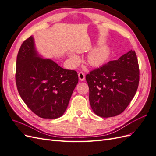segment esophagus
<instances>
[{
	"instance_id": "obj_1",
	"label": "esophagus",
	"mask_w": 156,
	"mask_h": 156,
	"mask_svg": "<svg viewBox=\"0 0 156 156\" xmlns=\"http://www.w3.org/2000/svg\"><path fill=\"white\" fill-rule=\"evenodd\" d=\"M78 76H79V79L80 81H83L85 79V75H84V73L83 72H82L79 73Z\"/></svg>"
}]
</instances>
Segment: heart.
<instances>
[{
  "instance_id": "b5f03b06",
  "label": "heart",
  "mask_w": 156,
  "mask_h": 156,
  "mask_svg": "<svg viewBox=\"0 0 156 156\" xmlns=\"http://www.w3.org/2000/svg\"><path fill=\"white\" fill-rule=\"evenodd\" d=\"M110 56V49L107 46H100L93 49L89 53L87 61L88 63L94 67H98L104 64ZM70 60L74 64H77L80 62V58L77 56L71 54Z\"/></svg>"
}]
</instances>
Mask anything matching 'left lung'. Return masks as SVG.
Wrapping results in <instances>:
<instances>
[{
  "instance_id": "8db88e82",
  "label": "left lung",
  "mask_w": 156,
  "mask_h": 156,
  "mask_svg": "<svg viewBox=\"0 0 156 156\" xmlns=\"http://www.w3.org/2000/svg\"><path fill=\"white\" fill-rule=\"evenodd\" d=\"M89 101L95 114L102 118L119 115L137 90L139 68L135 51L109 61L86 75Z\"/></svg>"
}]
</instances>
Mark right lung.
<instances>
[{"mask_svg":"<svg viewBox=\"0 0 156 156\" xmlns=\"http://www.w3.org/2000/svg\"><path fill=\"white\" fill-rule=\"evenodd\" d=\"M78 81L75 70L42 58L32 36L23 41L17 56L16 85L23 101L36 115L49 119L62 116Z\"/></svg>","mask_w":156,"mask_h":156,"instance_id":"obj_1","label":"right lung"}]
</instances>
